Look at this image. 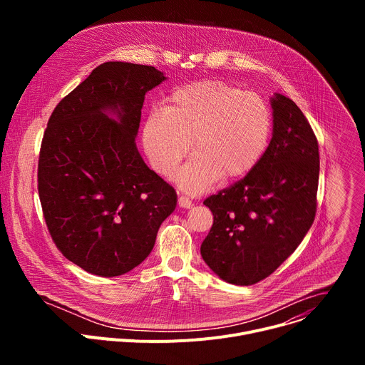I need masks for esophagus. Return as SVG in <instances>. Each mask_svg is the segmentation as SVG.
<instances>
[{
    "label": "esophagus",
    "instance_id": "1",
    "mask_svg": "<svg viewBox=\"0 0 365 365\" xmlns=\"http://www.w3.org/2000/svg\"><path fill=\"white\" fill-rule=\"evenodd\" d=\"M178 203H179V206H180V207H186V210H189V207H192V206H193L192 200H190L189 197H186V196H179Z\"/></svg>",
    "mask_w": 365,
    "mask_h": 365
}]
</instances>
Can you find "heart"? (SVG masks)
<instances>
[{"label": "heart", "mask_w": 365, "mask_h": 365, "mask_svg": "<svg viewBox=\"0 0 365 365\" xmlns=\"http://www.w3.org/2000/svg\"><path fill=\"white\" fill-rule=\"evenodd\" d=\"M273 115L267 102L254 92L222 81H200L180 86L168 108L153 110L143 128L150 165L169 178L189 153L176 182L187 193L210 189L218 179L251 172L267 151Z\"/></svg>", "instance_id": "b5f03b06"}]
</instances>
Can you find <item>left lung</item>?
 <instances>
[{
  "instance_id": "8db88e82",
  "label": "left lung",
  "mask_w": 365,
  "mask_h": 365,
  "mask_svg": "<svg viewBox=\"0 0 365 365\" xmlns=\"http://www.w3.org/2000/svg\"><path fill=\"white\" fill-rule=\"evenodd\" d=\"M273 137L247 176L203 200L214 224L200 245L222 280L251 286L269 277L314 224L319 180L318 140L296 103L272 98Z\"/></svg>"
}]
</instances>
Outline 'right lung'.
<instances>
[{
  "instance_id": "obj_1",
  "label": "right lung",
  "mask_w": 365,
  "mask_h": 365,
  "mask_svg": "<svg viewBox=\"0 0 365 365\" xmlns=\"http://www.w3.org/2000/svg\"><path fill=\"white\" fill-rule=\"evenodd\" d=\"M165 79L153 66L106 62L48 118L37 170L44 221L61 252L91 274L143 263L176 207L175 189L135 145L144 96Z\"/></svg>"
}]
</instances>
